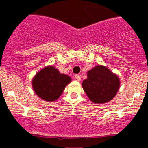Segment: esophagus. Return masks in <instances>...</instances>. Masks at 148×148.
<instances>
[{"mask_svg": "<svg viewBox=\"0 0 148 148\" xmlns=\"http://www.w3.org/2000/svg\"><path fill=\"white\" fill-rule=\"evenodd\" d=\"M75 79L77 81H80V80H81V75H80V74H76Z\"/></svg>", "mask_w": 148, "mask_h": 148, "instance_id": "esophagus-1", "label": "esophagus"}]
</instances>
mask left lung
<instances>
[{
    "label": "left lung",
    "instance_id": "8db88e82",
    "mask_svg": "<svg viewBox=\"0 0 148 148\" xmlns=\"http://www.w3.org/2000/svg\"><path fill=\"white\" fill-rule=\"evenodd\" d=\"M120 79L116 74L104 66H97L88 71L87 79L82 87L94 103L104 104L114 97L120 87Z\"/></svg>",
    "mask_w": 148,
    "mask_h": 148
}]
</instances>
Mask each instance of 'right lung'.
Instances as JSON below:
<instances>
[{
	"instance_id": "1",
	"label": "right lung",
	"mask_w": 148,
	"mask_h": 148,
	"mask_svg": "<svg viewBox=\"0 0 148 148\" xmlns=\"http://www.w3.org/2000/svg\"><path fill=\"white\" fill-rule=\"evenodd\" d=\"M71 82V78L61 74L57 69L47 66L38 71L32 80L36 94L47 102H53L63 92L65 86Z\"/></svg>"
}]
</instances>
